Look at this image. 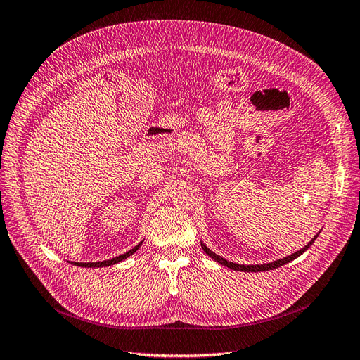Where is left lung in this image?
Listing matches in <instances>:
<instances>
[{
	"instance_id": "1",
	"label": "left lung",
	"mask_w": 360,
	"mask_h": 360,
	"mask_svg": "<svg viewBox=\"0 0 360 360\" xmlns=\"http://www.w3.org/2000/svg\"><path fill=\"white\" fill-rule=\"evenodd\" d=\"M318 237V235H315V238ZM315 238L307 244V245H304L303 249H300L299 252H295V253H292V255H290V256H286V258H283V259H279V261H274V262H270V264H262V265H241V264H235V262H229V261H226V259H223L221 256H219V255H215L214 252H211L207 245H205L203 243H202V249H203V252L207 253L208 256H211L212 259H215L217 262H220L221 265H224V266H228V269H232V270H237V271H252V273H256V271H269V270H273V269H277V266H282V265H285V264H288V262H291L292 259H295V258H299V256L302 255V253H304L307 249L311 248L312 245V243L315 241Z\"/></svg>"
}]
</instances>
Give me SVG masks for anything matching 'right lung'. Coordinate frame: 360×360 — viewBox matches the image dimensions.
<instances>
[{"label":"right lung","mask_w":360,"mask_h":360,"mask_svg":"<svg viewBox=\"0 0 360 360\" xmlns=\"http://www.w3.org/2000/svg\"><path fill=\"white\" fill-rule=\"evenodd\" d=\"M140 248V244L139 245H136L134 249H131L129 252H127V253H123V255H119V256H116V258H111V259H107V261H102V262H75V265H78V266H108V265H112V264H117V262H120V261H123V259H127L128 256H131L132 253H134L137 249Z\"/></svg>","instance_id":"1"}]
</instances>
